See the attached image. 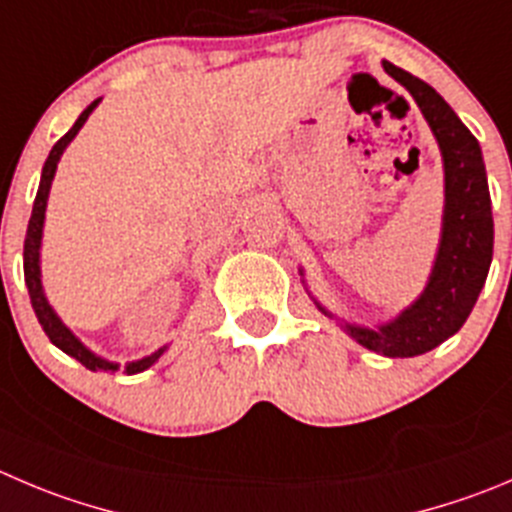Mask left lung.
<instances>
[{
  "label": "left lung",
  "mask_w": 512,
  "mask_h": 512,
  "mask_svg": "<svg viewBox=\"0 0 512 512\" xmlns=\"http://www.w3.org/2000/svg\"><path fill=\"white\" fill-rule=\"evenodd\" d=\"M382 67L410 92L440 145L445 170L440 246L425 289L407 309L377 326L349 324L342 319L339 326L354 342L382 357H417L460 332L478 301L493 261V208L483 150L475 135L462 125L435 87L387 60ZM314 304L321 314L337 319L316 299Z\"/></svg>",
  "instance_id": "left-lung-1"
}]
</instances>
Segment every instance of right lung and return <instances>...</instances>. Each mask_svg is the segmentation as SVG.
I'll use <instances>...</instances> for the list:
<instances>
[{
    "instance_id": "obj_1",
    "label": "right lung",
    "mask_w": 512,
    "mask_h": 512,
    "mask_svg": "<svg viewBox=\"0 0 512 512\" xmlns=\"http://www.w3.org/2000/svg\"><path fill=\"white\" fill-rule=\"evenodd\" d=\"M97 105H100V97H97L95 102H90V105L82 110V115L75 120V125H72V128L67 130L60 140H57L55 148H52L50 155H47L45 168H42L40 188H37V198H34V206H32V218H29V226H27V238H24V281H27L29 299H32L34 314H37L42 329H45V334L50 337V342L55 344L57 349H62L65 354H70L72 359H77V362H80L82 367L90 369V372H118L120 369L118 362H110V359L100 357V354H95L92 349H87L85 344H82L80 339L70 332V326H65V321L57 316V311L52 309L50 301H47V296H45V286H42V269H40V248H42V231H45L47 198H50V188H52V180H55V173H57V163H60L65 148L72 143V140H75V135L80 133V128L87 123V118H90L92 110H95ZM165 349L168 347H160L158 352L148 354V357L128 362L125 364V372L128 374L145 372V369L153 367V364L163 357Z\"/></svg>"
}]
</instances>
